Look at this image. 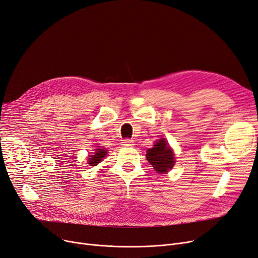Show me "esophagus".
I'll use <instances>...</instances> for the list:
<instances>
[{
  "label": "esophagus",
  "mask_w": 258,
  "mask_h": 258,
  "mask_svg": "<svg viewBox=\"0 0 258 258\" xmlns=\"http://www.w3.org/2000/svg\"><path fill=\"white\" fill-rule=\"evenodd\" d=\"M122 145H123V147H133L134 141L131 140V139H124L122 141Z\"/></svg>",
  "instance_id": "34e87169"
}]
</instances>
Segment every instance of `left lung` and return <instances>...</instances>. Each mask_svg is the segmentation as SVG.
Masks as SVG:
<instances>
[{
    "label": "left lung",
    "instance_id": "1",
    "mask_svg": "<svg viewBox=\"0 0 258 258\" xmlns=\"http://www.w3.org/2000/svg\"><path fill=\"white\" fill-rule=\"evenodd\" d=\"M147 159L153 165L155 171L165 174L172 170L175 164V156L167 141L162 138L154 143V147L147 151Z\"/></svg>",
    "mask_w": 258,
    "mask_h": 258
}]
</instances>
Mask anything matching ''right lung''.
<instances>
[{
	"label": "right lung",
	"instance_id": "right-lung-1",
	"mask_svg": "<svg viewBox=\"0 0 258 258\" xmlns=\"http://www.w3.org/2000/svg\"><path fill=\"white\" fill-rule=\"evenodd\" d=\"M107 155V150L106 149H102V148H98L96 149V152H94V155H91L89 157L91 158H88V165H92L95 166L98 163H100L102 161V159L104 157Z\"/></svg>",
	"mask_w": 258,
	"mask_h": 258
}]
</instances>
